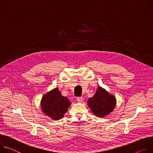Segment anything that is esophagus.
I'll list each match as a JSON object with an SVG mask.
<instances>
[{"label": "esophagus", "instance_id": "obj_1", "mask_svg": "<svg viewBox=\"0 0 153 153\" xmlns=\"http://www.w3.org/2000/svg\"><path fill=\"white\" fill-rule=\"evenodd\" d=\"M76 100L78 101V102H79V103H82V101H83V100H84V99H83V98H82V97H78L77 99H76Z\"/></svg>", "mask_w": 153, "mask_h": 153}]
</instances>
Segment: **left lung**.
<instances>
[{"mask_svg": "<svg viewBox=\"0 0 153 153\" xmlns=\"http://www.w3.org/2000/svg\"><path fill=\"white\" fill-rule=\"evenodd\" d=\"M116 98L105 89L98 86L95 95L88 100V105L98 117H104L113 112L116 106Z\"/></svg>", "mask_w": 153, "mask_h": 153, "instance_id": "left-lung-1", "label": "left lung"}]
</instances>
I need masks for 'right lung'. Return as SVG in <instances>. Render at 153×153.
<instances>
[{"label": "right lung", "mask_w": 153, "mask_h": 153, "mask_svg": "<svg viewBox=\"0 0 153 153\" xmlns=\"http://www.w3.org/2000/svg\"><path fill=\"white\" fill-rule=\"evenodd\" d=\"M42 112L53 120L61 119L71 105L70 100L61 95L58 88L46 93L41 100Z\"/></svg>", "instance_id": "right-lung-1"}]
</instances>
